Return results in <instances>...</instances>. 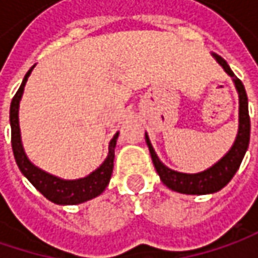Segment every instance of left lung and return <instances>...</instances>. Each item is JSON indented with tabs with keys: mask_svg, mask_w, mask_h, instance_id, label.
Returning a JSON list of instances; mask_svg holds the SVG:
<instances>
[{
	"mask_svg": "<svg viewBox=\"0 0 258 258\" xmlns=\"http://www.w3.org/2000/svg\"><path fill=\"white\" fill-rule=\"evenodd\" d=\"M212 56L215 57V60L222 66V69L230 75L234 81V85L237 88L238 98H240V109H238V134L237 139L234 141L232 147L230 151L214 166H211L209 169L199 172V173H180L169 169L167 166H164L160 159L157 157L156 151L151 146L149 136L146 133V143L149 146V150L151 154V160L153 164L157 170V173L160 176L164 185L169 189H172L174 192L179 194H186V195H208V194H215L221 190L224 186L228 185L231 179L234 177V174L237 173L241 162L244 159V154L248 149V143H250V115H248V99L245 94V88L240 79L234 75L228 66V63L225 62L221 56L217 53H212Z\"/></svg>",
	"mask_w": 258,
	"mask_h": 258,
	"instance_id": "8db88e82",
	"label": "left lung"
}]
</instances>
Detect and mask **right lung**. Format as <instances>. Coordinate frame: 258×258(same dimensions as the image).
<instances>
[{
  "label": "right lung",
  "mask_w": 258,
  "mask_h": 258,
  "mask_svg": "<svg viewBox=\"0 0 258 258\" xmlns=\"http://www.w3.org/2000/svg\"><path fill=\"white\" fill-rule=\"evenodd\" d=\"M33 68L26 73L23 84L18 88L17 94L13 98L11 107H10L11 146H13V153H14L18 169L21 170V173L27 177L30 183L34 186L41 195L46 196L49 201L57 204V205H76V204L86 202L92 198L101 195L109 183L112 169H114V157H115V151L114 150H115V144H117L118 133L112 137V140L109 141L107 159L96 170H94L91 174H88L86 177L76 179V180H64V179L46 173L41 169L36 167L28 160V157L24 153L23 143H21V134H20V124H18L20 99L23 96L24 86H26V82H27Z\"/></svg>",
  "instance_id": "right-lung-1"
}]
</instances>
